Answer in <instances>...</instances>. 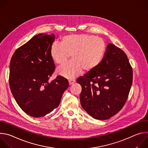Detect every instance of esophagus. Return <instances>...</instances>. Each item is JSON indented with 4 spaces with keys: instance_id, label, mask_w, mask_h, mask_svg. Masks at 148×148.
Masks as SVG:
<instances>
[{
    "instance_id": "esophagus-1",
    "label": "esophagus",
    "mask_w": 148,
    "mask_h": 148,
    "mask_svg": "<svg viewBox=\"0 0 148 148\" xmlns=\"http://www.w3.org/2000/svg\"><path fill=\"white\" fill-rule=\"evenodd\" d=\"M69 82L70 85H71V84H74L75 82V80L74 79H70L69 81Z\"/></svg>"
}]
</instances>
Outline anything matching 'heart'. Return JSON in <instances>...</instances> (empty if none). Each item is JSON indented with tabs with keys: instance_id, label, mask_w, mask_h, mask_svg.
<instances>
[{
	"instance_id": "heart-1",
	"label": "heart",
	"mask_w": 148,
	"mask_h": 148,
	"mask_svg": "<svg viewBox=\"0 0 148 148\" xmlns=\"http://www.w3.org/2000/svg\"><path fill=\"white\" fill-rule=\"evenodd\" d=\"M106 45L101 38L87 34H70L63 37L61 43H54L50 56L58 66L64 64L71 54V60L57 70L58 75L72 79L82 70L88 72L97 67L102 60Z\"/></svg>"
}]
</instances>
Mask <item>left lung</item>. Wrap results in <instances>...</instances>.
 Instances as JSON below:
<instances>
[{
	"mask_svg": "<svg viewBox=\"0 0 148 148\" xmlns=\"http://www.w3.org/2000/svg\"><path fill=\"white\" fill-rule=\"evenodd\" d=\"M132 79V68L125 52L112 44L108 45L100 64L77 79L82 87V107L94 119L111 118L127 100Z\"/></svg>",
	"mask_w": 148,
	"mask_h": 148,
	"instance_id": "8db88e82",
	"label": "left lung"
}]
</instances>
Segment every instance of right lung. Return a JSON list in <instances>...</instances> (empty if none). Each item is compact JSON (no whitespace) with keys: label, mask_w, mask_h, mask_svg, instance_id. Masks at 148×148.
Listing matches in <instances>:
<instances>
[{"label":"right lung","mask_w":148,"mask_h":148,"mask_svg":"<svg viewBox=\"0 0 148 148\" xmlns=\"http://www.w3.org/2000/svg\"><path fill=\"white\" fill-rule=\"evenodd\" d=\"M54 38L53 34L34 36L11 58V92L20 108L32 117H43L57 108L69 86L68 80L60 75L49 82L56 67L50 56Z\"/></svg>","instance_id":"1"}]
</instances>
